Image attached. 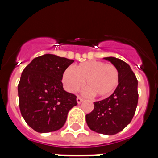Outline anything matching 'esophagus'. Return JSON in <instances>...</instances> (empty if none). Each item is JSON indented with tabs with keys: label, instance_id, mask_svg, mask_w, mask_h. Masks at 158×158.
<instances>
[{
	"label": "esophagus",
	"instance_id": "1",
	"mask_svg": "<svg viewBox=\"0 0 158 158\" xmlns=\"http://www.w3.org/2000/svg\"><path fill=\"white\" fill-rule=\"evenodd\" d=\"M83 100L84 99L82 98H80V97H77V98H76V101H77V103L78 104H80L83 102Z\"/></svg>",
	"mask_w": 158,
	"mask_h": 158
}]
</instances>
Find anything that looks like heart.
I'll use <instances>...</instances> for the list:
<instances>
[{
  "label": "heart",
  "instance_id": "heart-1",
  "mask_svg": "<svg viewBox=\"0 0 158 158\" xmlns=\"http://www.w3.org/2000/svg\"><path fill=\"white\" fill-rule=\"evenodd\" d=\"M73 70L65 69L62 78L66 89L70 92L77 91L85 81L89 94L98 98H106L119 84V71L111 64L89 60L74 66Z\"/></svg>",
  "mask_w": 158,
  "mask_h": 158
}]
</instances>
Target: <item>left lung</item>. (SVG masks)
<instances>
[{
  "instance_id": "left-lung-1",
  "label": "left lung",
  "mask_w": 158,
  "mask_h": 158,
  "mask_svg": "<svg viewBox=\"0 0 158 158\" xmlns=\"http://www.w3.org/2000/svg\"><path fill=\"white\" fill-rule=\"evenodd\" d=\"M119 71V84L110 97L95 102L94 109L86 115L90 130L106 135L123 130L132 120L138 105V80L127 63L115 57H105Z\"/></svg>"
}]
</instances>
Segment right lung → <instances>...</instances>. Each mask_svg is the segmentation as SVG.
<instances>
[{
  "label": "right lung",
  "instance_id": "obj_1",
  "mask_svg": "<svg viewBox=\"0 0 158 158\" xmlns=\"http://www.w3.org/2000/svg\"><path fill=\"white\" fill-rule=\"evenodd\" d=\"M74 62L64 57L45 54L24 68L18 85L21 115L38 133L60 130L69 110L77 105L76 96L63 89L64 70Z\"/></svg>",
  "mask_w": 158,
  "mask_h": 158
}]
</instances>
